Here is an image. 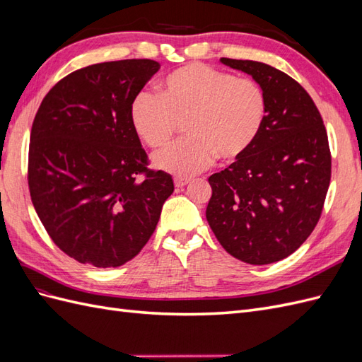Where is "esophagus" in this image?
<instances>
[{
	"label": "esophagus",
	"mask_w": 362,
	"mask_h": 362,
	"mask_svg": "<svg viewBox=\"0 0 362 362\" xmlns=\"http://www.w3.org/2000/svg\"><path fill=\"white\" fill-rule=\"evenodd\" d=\"M173 182H175V187L181 189V187H184V185H187V184L190 182V180H189V178H181V177H177V178L173 180Z\"/></svg>",
	"instance_id": "esophagus-1"
}]
</instances>
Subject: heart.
<instances>
[{"label": "heart", "mask_w": 362, "mask_h": 362, "mask_svg": "<svg viewBox=\"0 0 362 362\" xmlns=\"http://www.w3.org/2000/svg\"><path fill=\"white\" fill-rule=\"evenodd\" d=\"M266 119V98L249 78H235L204 63H189L164 76L158 95L140 92L131 104L139 137L158 149L185 122V137L154 156V166L178 177L231 163L255 144Z\"/></svg>", "instance_id": "heart-1"}]
</instances>
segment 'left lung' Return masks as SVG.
Returning a JSON list of instances; mask_svg holds the SVG:
<instances>
[{
    "instance_id": "left-lung-1",
    "label": "left lung",
    "mask_w": 362,
    "mask_h": 362,
    "mask_svg": "<svg viewBox=\"0 0 362 362\" xmlns=\"http://www.w3.org/2000/svg\"><path fill=\"white\" fill-rule=\"evenodd\" d=\"M252 75L266 98L255 144L208 182L206 221L234 258L264 266L299 249L322 216L331 151L319 108L290 75L266 63L222 57Z\"/></svg>"
}]
</instances>
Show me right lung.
<instances>
[{"label": "right lung", "mask_w": 362, "mask_h": 362, "mask_svg": "<svg viewBox=\"0 0 362 362\" xmlns=\"http://www.w3.org/2000/svg\"><path fill=\"white\" fill-rule=\"evenodd\" d=\"M160 69L149 59L96 63L43 98L28 149L31 202L56 246L81 264L117 267L156 231L173 180L148 168L131 104Z\"/></svg>", "instance_id": "right-lung-1"}]
</instances>
